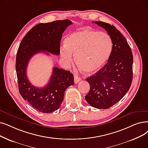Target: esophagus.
<instances>
[{
	"label": "esophagus",
	"instance_id": "obj_1",
	"mask_svg": "<svg viewBox=\"0 0 148 148\" xmlns=\"http://www.w3.org/2000/svg\"><path fill=\"white\" fill-rule=\"evenodd\" d=\"M81 80V79L79 77L78 75H74V82L75 83H78Z\"/></svg>",
	"mask_w": 148,
	"mask_h": 148
}]
</instances>
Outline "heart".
<instances>
[{
  "label": "heart",
  "mask_w": 148,
  "mask_h": 148,
  "mask_svg": "<svg viewBox=\"0 0 148 148\" xmlns=\"http://www.w3.org/2000/svg\"><path fill=\"white\" fill-rule=\"evenodd\" d=\"M112 48L111 38L102 31L95 32L82 29L69 34L64 40V46L60 49L63 63L69 66L73 56L83 72L93 73L107 62Z\"/></svg>",
  "instance_id": "obj_1"
}]
</instances>
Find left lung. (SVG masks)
<instances>
[{
  "mask_svg": "<svg viewBox=\"0 0 148 148\" xmlns=\"http://www.w3.org/2000/svg\"><path fill=\"white\" fill-rule=\"evenodd\" d=\"M93 23L107 31L112 48L108 63L86 78L90 91L85 100L94 108L105 110L116 104L130 89L133 79V56L125 38L114 25L100 21Z\"/></svg>",
  "mask_w": 148,
  "mask_h": 148,
  "instance_id": "8db88e82",
  "label": "left lung"
}]
</instances>
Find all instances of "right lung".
I'll return each mask as SVG.
<instances>
[{
  "instance_id": "add662e5",
  "label": "right lung",
  "mask_w": 148,
  "mask_h": 148,
  "mask_svg": "<svg viewBox=\"0 0 148 148\" xmlns=\"http://www.w3.org/2000/svg\"><path fill=\"white\" fill-rule=\"evenodd\" d=\"M72 23L68 19L38 23L25 36L17 50L16 69L19 92L25 100L40 112L51 113L58 110L65 90L74 85V75L69 71L54 67L48 84L37 88L31 85L27 77L28 62L40 52L59 55L62 34Z\"/></svg>"
}]
</instances>
